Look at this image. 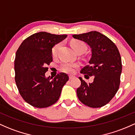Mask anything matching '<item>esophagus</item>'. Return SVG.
<instances>
[{"mask_svg": "<svg viewBox=\"0 0 135 135\" xmlns=\"http://www.w3.org/2000/svg\"><path fill=\"white\" fill-rule=\"evenodd\" d=\"M75 78V76H74V75H69V79H74V78Z\"/></svg>", "mask_w": 135, "mask_h": 135, "instance_id": "obj_1", "label": "esophagus"}]
</instances>
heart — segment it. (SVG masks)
Listing matches in <instances>:
<instances>
[{
  "label": "heart",
  "instance_id": "heart-1",
  "mask_svg": "<svg viewBox=\"0 0 135 135\" xmlns=\"http://www.w3.org/2000/svg\"><path fill=\"white\" fill-rule=\"evenodd\" d=\"M60 44H56L52 49V55L53 57H55L57 55V51L60 47ZM72 48L77 53L79 52H85L86 50V45L85 44L81 41H74L71 43ZM79 66V64L77 63H72V62H65L62 63L60 66V70L66 73L71 74L73 73L75 71V69Z\"/></svg>",
  "mask_w": 135,
  "mask_h": 135
}]
</instances>
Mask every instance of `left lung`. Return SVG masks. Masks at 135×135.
Wrapping results in <instances>:
<instances>
[{
  "label": "left lung",
  "mask_w": 135,
  "mask_h": 135,
  "mask_svg": "<svg viewBox=\"0 0 135 135\" xmlns=\"http://www.w3.org/2000/svg\"><path fill=\"white\" fill-rule=\"evenodd\" d=\"M72 36L84 41L91 48L89 65L83 68L80 72L84 75L86 79L89 76L94 78L92 83H86L79 77L81 84L77 89L78 99L90 108L105 106L119 88L122 60L117 47L107 36L97 31Z\"/></svg>",
  "instance_id": "1"
}]
</instances>
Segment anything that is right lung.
<instances>
[{"instance_id":"1","label":"right lung","mask_w":135,"mask_h":135,"mask_svg":"<svg viewBox=\"0 0 135 135\" xmlns=\"http://www.w3.org/2000/svg\"><path fill=\"white\" fill-rule=\"evenodd\" d=\"M66 36L37 32L25 39L16 52V84L22 98L34 107L43 108L56 103L69 80L68 75L63 72L52 80L45 75L47 66L52 61V48Z\"/></svg>"}]
</instances>
